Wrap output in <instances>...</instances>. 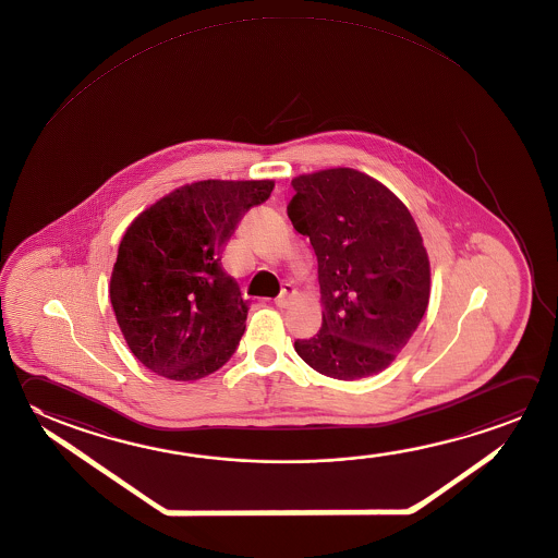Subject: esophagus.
Here are the masks:
<instances>
[{
	"label": "esophagus",
	"instance_id": "1",
	"mask_svg": "<svg viewBox=\"0 0 558 558\" xmlns=\"http://www.w3.org/2000/svg\"><path fill=\"white\" fill-rule=\"evenodd\" d=\"M294 296V287L291 283H284L283 284V291H281V294L275 299V304L279 306V308H287L289 304H291V301H293Z\"/></svg>",
	"mask_w": 558,
	"mask_h": 558
}]
</instances>
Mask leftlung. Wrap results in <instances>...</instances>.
I'll list each match as a JSON object with an SVG mask.
<instances>
[{"label": "left lung", "mask_w": 558, "mask_h": 558, "mask_svg": "<svg viewBox=\"0 0 558 558\" xmlns=\"http://www.w3.org/2000/svg\"><path fill=\"white\" fill-rule=\"evenodd\" d=\"M287 214L318 259L323 326L294 340L318 374L352 381L384 372L405 348L430 296V265L405 204L355 169L293 179Z\"/></svg>", "instance_id": "1"}]
</instances>
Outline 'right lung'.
<instances>
[{
    "instance_id": "obj_1",
    "label": "right lung",
    "mask_w": 558,
    "mask_h": 558,
    "mask_svg": "<svg viewBox=\"0 0 558 558\" xmlns=\"http://www.w3.org/2000/svg\"><path fill=\"white\" fill-rule=\"evenodd\" d=\"M274 181H198L162 196L123 233L110 281L116 320L133 355L174 381L220 369L240 344L247 301L222 252Z\"/></svg>"
}]
</instances>
